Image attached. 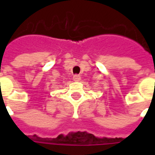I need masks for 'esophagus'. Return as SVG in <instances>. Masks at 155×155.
Returning <instances> with one entry per match:
<instances>
[{"mask_svg":"<svg viewBox=\"0 0 155 155\" xmlns=\"http://www.w3.org/2000/svg\"><path fill=\"white\" fill-rule=\"evenodd\" d=\"M73 79H74V81H81V76L79 74H74Z\"/></svg>","mask_w":155,"mask_h":155,"instance_id":"obj_1","label":"esophagus"}]
</instances>
